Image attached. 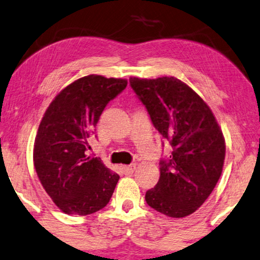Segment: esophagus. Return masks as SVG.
<instances>
[{"mask_svg":"<svg viewBox=\"0 0 260 260\" xmlns=\"http://www.w3.org/2000/svg\"><path fill=\"white\" fill-rule=\"evenodd\" d=\"M136 168H137L136 164L123 166V172H124V174H126V175H132L133 172L136 171Z\"/></svg>","mask_w":260,"mask_h":260,"instance_id":"esophagus-1","label":"esophagus"}]
</instances>
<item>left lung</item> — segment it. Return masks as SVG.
Masks as SVG:
<instances>
[{
	"label": "left lung",
	"instance_id": "obj_1",
	"mask_svg": "<svg viewBox=\"0 0 260 260\" xmlns=\"http://www.w3.org/2000/svg\"><path fill=\"white\" fill-rule=\"evenodd\" d=\"M129 84L172 147L170 158L159 162L160 177L146 191V203L166 216H188L220 179L226 154L222 131L208 105L177 78L131 77Z\"/></svg>",
	"mask_w": 260,
	"mask_h": 260
}]
</instances>
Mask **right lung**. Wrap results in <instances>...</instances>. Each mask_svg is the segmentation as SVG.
I'll use <instances>...</instances> for the list:
<instances>
[{
    "label": "right lung",
    "mask_w": 260,
    "mask_h": 260,
    "mask_svg": "<svg viewBox=\"0 0 260 260\" xmlns=\"http://www.w3.org/2000/svg\"><path fill=\"white\" fill-rule=\"evenodd\" d=\"M126 86L122 78L85 76L61 90L44 114L33 161L45 191L65 214L89 215L108 205L120 176L86 150L106 106Z\"/></svg>",
    "instance_id": "1"
}]
</instances>
